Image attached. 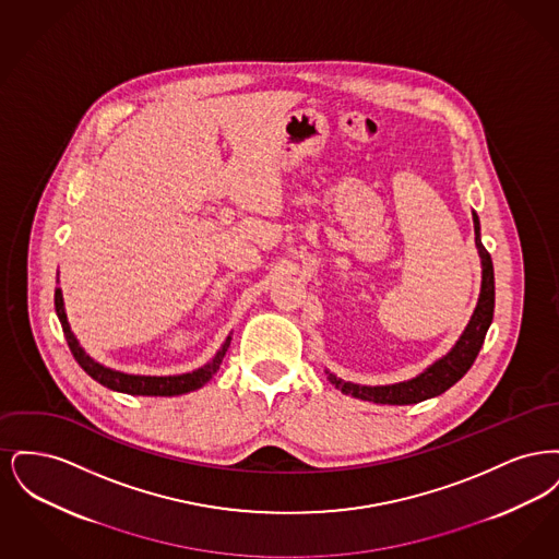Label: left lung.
I'll use <instances>...</instances> for the list:
<instances>
[{"label": "left lung", "instance_id": "obj_1", "mask_svg": "<svg viewBox=\"0 0 559 559\" xmlns=\"http://www.w3.org/2000/svg\"><path fill=\"white\" fill-rule=\"evenodd\" d=\"M472 215H474V230H476V247L481 260V289H479L478 306L472 314V320L467 322L463 335L459 337V342L447 356L429 365L421 374L408 381L392 383V385H372V388L358 385V383L342 381L329 372V379L331 383H335L337 390H342L347 396L369 400L377 404H417V402L444 394L472 369L495 314V267H492L490 253L486 251V247L479 239L478 213L474 212Z\"/></svg>", "mask_w": 559, "mask_h": 559}]
</instances>
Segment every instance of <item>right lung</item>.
Returning <instances> with one entry per match:
<instances>
[{
  "instance_id": "add662e5",
  "label": "right lung",
  "mask_w": 559,
  "mask_h": 559,
  "mask_svg": "<svg viewBox=\"0 0 559 559\" xmlns=\"http://www.w3.org/2000/svg\"><path fill=\"white\" fill-rule=\"evenodd\" d=\"M53 306H56V314L62 324L67 344L71 347L73 358L78 360L83 371L87 372L94 381H98L100 385H105L108 390L115 392H123V394H132V396H180V394H188L194 392L199 388H203L213 374L219 369L222 358L226 354V349L230 346V337H226L224 346L217 349V354L213 356L212 360L197 369V371L185 372V374H167V377H151V374H130V372L115 371L108 369L105 365L96 362L90 354H85V349L80 346L78 337L73 335L69 320H67V312H64V301H62V292L56 287L53 292Z\"/></svg>"
}]
</instances>
